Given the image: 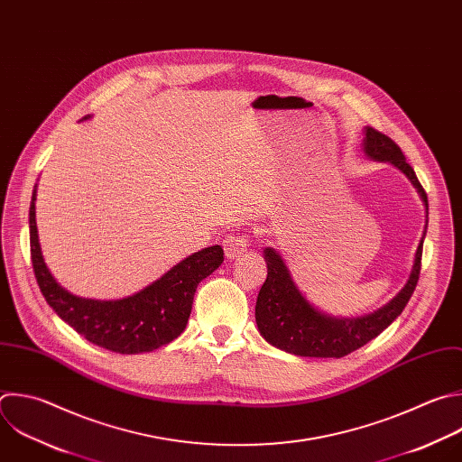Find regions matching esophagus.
<instances>
[{"mask_svg": "<svg viewBox=\"0 0 462 462\" xmlns=\"http://www.w3.org/2000/svg\"><path fill=\"white\" fill-rule=\"evenodd\" d=\"M248 241H250V237L246 234H228L223 241L225 255L228 259L237 257L239 254H243L248 248Z\"/></svg>", "mask_w": 462, "mask_h": 462, "instance_id": "34e87169", "label": "esophagus"}]
</instances>
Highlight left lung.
Returning <instances> with one entry per match:
<instances>
[{
    "label": "left lung",
    "instance_id": "obj_1",
    "mask_svg": "<svg viewBox=\"0 0 462 462\" xmlns=\"http://www.w3.org/2000/svg\"><path fill=\"white\" fill-rule=\"evenodd\" d=\"M365 152L372 160L390 162L399 171H402L419 190L428 212V196L413 169L408 165L402 150L392 137L368 126L365 137ZM420 257L422 241L419 243L415 263L406 286L384 309L361 319H334L312 309L310 302L300 295L293 284L281 255L273 248H264L268 275L257 295V328L270 345L288 354L300 357H345L375 339L401 316L417 286Z\"/></svg>",
    "mask_w": 462,
    "mask_h": 462
}]
</instances>
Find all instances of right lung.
Segmentation results:
<instances>
[{
    "mask_svg": "<svg viewBox=\"0 0 462 462\" xmlns=\"http://www.w3.org/2000/svg\"><path fill=\"white\" fill-rule=\"evenodd\" d=\"M34 201L36 190L29 210L34 275L45 300L69 327L87 341L117 354L152 352L174 341L185 330L198 284L223 263L219 245L192 254L132 297L119 300L81 299L61 288L43 261Z\"/></svg>",
    "mask_w": 462,
    "mask_h": 462,
    "instance_id": "right-lung-1",
    "label": "right lung"
}]
</instances>
